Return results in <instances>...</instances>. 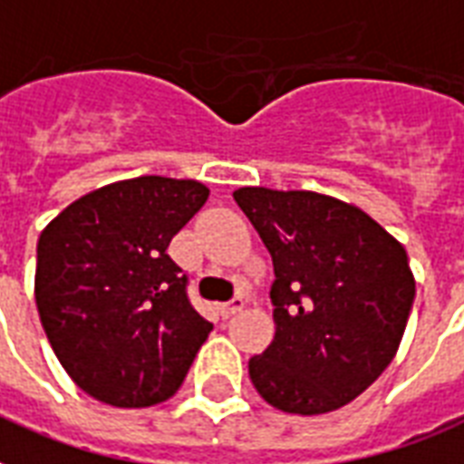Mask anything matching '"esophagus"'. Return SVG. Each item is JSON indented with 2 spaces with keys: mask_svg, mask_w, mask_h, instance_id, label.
<instances>
[{
  "mask_svg": "<svg viewBox=\"0 0 464 464\" xmlns=\"http://www.w3.org/2000/svg\"><path fill=\"white\" fill-rule=\"evenodd\" d=\"M243 296H233L231 302H226V304H221V306H218V311H221V316L224 318H231V316H236V314H238L240 309H243Z\"/></svg>",
  "mask_w": 464,
  "mask_h": 464,
  "instance_id": "obj_1",
  "label": "esophagus"
}]
</instances>
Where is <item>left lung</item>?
Masks as SVG:
<instances>
[{
	"label": "left lung",
	"mask_w": 464,
	"mask_h": 464,
	"mask_svg": "<svg viewBox=\"0 0 464 464\" xmlns=\"http://www.w3.org/2000/svg\"><path fill=\"white\" fill-rule=\"evenodd\" d=\"M233 199L275 267V341L250 358V382L279 411L341 409L387 370L401 343L416 295L404 246L326 194L240 187Z\"/></svg>",
	"instance_id": "left-lung-1"
}]
</instances>
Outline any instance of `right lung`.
<instances>
[{
    "label": "right lung",
    "mask_w": 464,
    "mask_h": 464,
    "mask_svg": "<svg viewBox=\"0 0 464 464\" xmlns=\"http://www.w3.org/2000/svg\"><path fill=\"white\" fill-rule=\"evenodd\" d=\"M207 199L197 179L136 177L84 194L41 233L38 316L60 365L97 401L140 409L169 399L214 328L168 256Z\"/></svg>",
    "instance_id": "obj_1"
}]
</instances>
